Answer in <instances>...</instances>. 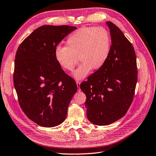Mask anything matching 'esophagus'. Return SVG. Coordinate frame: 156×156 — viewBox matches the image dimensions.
I'll return each mask as SVG.
<instances>
[{"label": "esophagus", "instance_id": "1", "mask_svg": "<svg viewBox=\"0 0 156 156\" xmlns=\"http://www.w3.org/2000/svg\"><path fill=\"white\" fill-rule=\"evenodd\" d=\"M76 84H77V86H78V90L80 91V82L79 80H76Z\"/></svg>", "mask_w": 156, "mask_h": 156}]
</instances>
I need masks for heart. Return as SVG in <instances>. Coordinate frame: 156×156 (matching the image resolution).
<instances>
[{"instance_id": "1", "label": "heart", "mask_w": 156, "mask_h": 156, "mask_svg": "<svg viewBox=\"0 0 156 156\" xmlns=\"http://www.w3.org/2000/svg\"><path fill=\"white\" fill-rule=\"evenodd\" d=\"M111 43L110 34L104 27H82L69 35L65 47L55 48V59L63 70L73 71L79 57L82 62L73 76L80 80L93 69L98 70L105 65L110 53Z\"/></svg>"}]
</instances>
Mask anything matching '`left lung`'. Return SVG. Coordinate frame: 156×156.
<instances>
[{"mask_svg": "<svg viewBox=\"0 0 156 156\" xmlns=\"http://www.w3.org/2000/svg\"><path fill=\"white\" fill-rule=\"evenodd\" d=\"M106 23L112 41L108 58L101 69L80 86L86 95L87 118L99 126L110 125L126 113L138 80L133 45L116 25Z\"/></svg>", "mask_w": 156, "mask_h": 156, "instance_id": "left-lung-1", "label": "left lung"}]
</instances>
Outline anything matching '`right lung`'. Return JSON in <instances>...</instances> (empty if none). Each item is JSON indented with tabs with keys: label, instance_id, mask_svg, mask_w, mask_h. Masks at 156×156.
Wrapping results in <instances>:
<instances>
[{
	"label": "right lung",
	"instance_id": "obj_1",
	"mask_svg": "<svg viewBox=\"0 0 156 156\" xmlns=\"http://www.w3.org/2000/svg\"><path fill=\"white\" fill-rule=\"evenodd\" d=\"M76 27L43 26L19 45L16 54L14 86L19 104L30 120L44 127L65 121L68 107L78 90L74 80L56 62L58 44Z\"/></svg>",
	"mask_w": 156,
	"mask_h": 156
}]
</instances>
